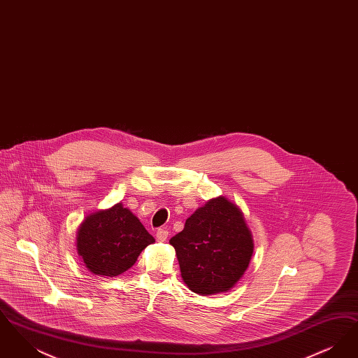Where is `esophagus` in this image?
<instances>
[{
    "label": "esophagus",
    "instance_id": "obj_1",
    "mask_svg": "<svg viewBox=\"0 0 358 358\" xmlns=\"http://www.w3.org/2000/svg\"><path fill=\"white\" fill-rule=\"evenodd\" d=\"M168 235H169V232H168L166 228H159V229L155 232V238H157L158 241H165V240L168 238Z\"/></svg>",
    "mask_w": 358,
    "mask_h": 358
}]
</instances>
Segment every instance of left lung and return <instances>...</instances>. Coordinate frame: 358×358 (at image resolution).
Instances as JSON below:
<instances>
[{
  "instance_id": "1",
  "label": "left lung",
  "mask_w": 358,
  "mask_h": 358,
  "mask_svg": "<svg viewBox=\"0 0 358 358\" xmlns=\"http://www.w3.org/2000/svg\"><path fill=\"white\" fill-rule=\"evenodd\" d=\"M169 243L176 250L185 285L201 295L234 287L254 252L243 213L225 197L199 208Z\"/></svg>"
}]
</instances>
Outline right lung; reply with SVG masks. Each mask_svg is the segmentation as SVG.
Wrapping results in <instances>:
<instances>
[{
  "label": "right lung",
  "mask_w": 358,
  "mask_h": 358,
  "mask_svg": "<svg viewBox=\"0 0 358 358\" xmlns=\"http://www.w3.org/2000/svg\"><path fill=\"white\" fill-rule=\"evenodd\" d=\"M154 241L138 217L120 203L85 217L78 231V254L90 273L114 278L127 271Z\"/></svg>",
  "instance_id": "right-lung-1"
}]
</instances>
